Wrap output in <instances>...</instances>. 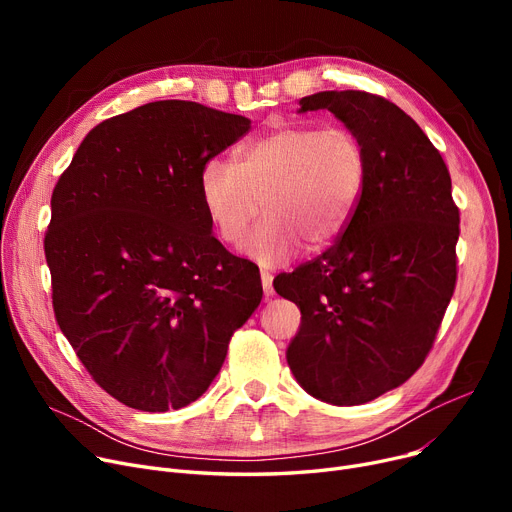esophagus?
<instances>
[{"mask_svg": "<svg viewBox=\"0 0 512 512\" xmlns=\"http://www.w3.org/2000/svg\"><path fill=\"white\" fill-rule=\"evenodd\" d=\"M274 276L270 272H261V286H263V294L265 297H272L274 294V286H272Z\"/></svg>", "mask_w": 512, "mask_h": 512, "instance_id": "obj_1", "label": "esophagus"}]
</instances>
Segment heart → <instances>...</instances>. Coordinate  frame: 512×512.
Masks as SVG:
<instances>
[{
	"mask_svg": "<svg viewBox=\"0 0 512 512\" xmlns=\"http://www.w3.org/2000/svg\"><path fill=\"white\" fill-rule=\"evenodd\" d=\"M367 178L363 143L346 126H286L247 141L238 159L213 157L201 170L207 218L226 245H245L261 265H280L305 245L321 251L353 222Z\"/></svg>",
	"mask_w": 512,
	"mask_h": 512,
	"instance_id": "obj_1",
	"label": "heart"
}]
</instances>
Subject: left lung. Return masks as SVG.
Returning a JSON list of instances; mask_svg holds the SVG:
<instances>
[{
    "label": "left lung",
    "instance_id": "obj_1",
    "mask_svg": "<svg viewBox=\"0 0 512 512\" xmlns=\"http://www.w3.org/2000/svg\"><path fill=\"white\" fill-rule=\"evenodd\" d=\"M365 149L359 209L334 245L274 288L301 309L286 361L301 388L338 407L363 405L423 365L456 284L459 207L440 151L392 101L365 91L303 97Z\"/></svg>",
    "mask_w": 512,
    "mask_h": 512
}]
</instances>
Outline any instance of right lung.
Listing matches in <instances>:
<instances>
[{
  "label": "right lung",
  "instance_id": "obj_1",
  "mask_svg": "<svg viewBox=\"0 0 512 512\" xmlns=\"http://www.w3.org/2000/svg\"><path fill=\"white\" fill-rule=\"evenodd\" d=\"M251 128L195 101L97 124L51 195L53 311L93 380L126 407L197 400L261 303L257 267L211 232L199 178Z\"/></svg>",
  "mask_w": 512,
  "mask_h": 512
}]
</instances>
